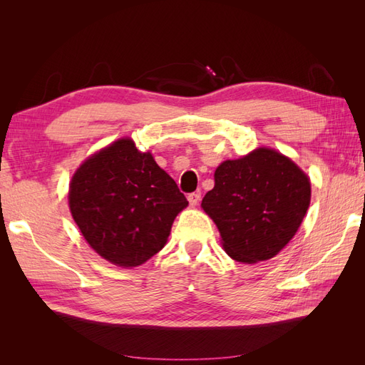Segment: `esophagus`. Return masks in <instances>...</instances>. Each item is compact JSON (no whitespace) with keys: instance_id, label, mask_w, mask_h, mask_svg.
I'll use <instances>...</instances> for the list:
<instances>
[{"instance_id":"34e87169","label":"esophagus","mask_w":365,"mask_h":365,"mask_svg":"<svg viewBox=\"0 0 365 365\" xmlns=\"http://www.w3.org/2000/svg\"><path fill=\"white\" fill-rule=\"evenodd\" d=\"M187 200H189L190 207H195V205H197V202H200V200H201V193L200 192L189 193V196H187Z\"/></svg>"}]
</instances>
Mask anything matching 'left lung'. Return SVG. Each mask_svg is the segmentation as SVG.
Returning a JSON list of instances; mask_svg holds the SVG:
<instances>
[{
	"mask_svg": "<svg viewBox=\"0 0 365 365\" xmlns=\"http://www.w3.org/2000/svg\"><path fill=\"white\" fill-rule=\"evenodd\" d=\"M311 202V181L280 152L259 148L227 160L201 207L213 219L225 252L242 263L272 259L288 245Z\"/></svg>",
	"mask_w": 365,
	"mask_h": 365,
	"instance_id": "obj_1",
	"label": "left lung"
}]
</instances>
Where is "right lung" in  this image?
I'll list each match as a JSON object with an SVG mask.
<instances>
[{
  "instance_id": "obj_1",
  "label": "right lung",
  "mask_w": 365,
  "mask_h": 365,
  "mask_svg": "<svg viewBox=\"0 0 365 365\" xmlns=\"http://www.w3.org/2000/svg\"><path fill=\"white\" fill-rule=\"evenodd\" d=\"M70 212L90 247L117 267L134 268L165 245L189 202L178 185L130 138L85 160L70 182Z\"/></svg>"
}]
</instances>
